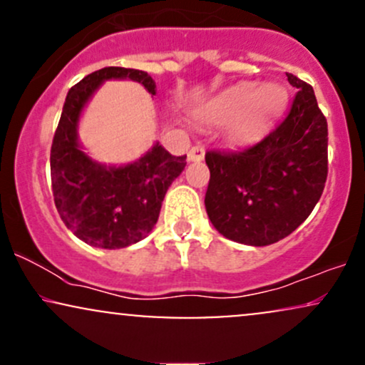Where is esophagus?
<instances>
[{"label": "esophagus", "mask_w": 365, "mask_h": 365, "mask_svg": "<svg viewBox=\"0 0 365 365\" xmlns=\"http://www.w3.org/2000/svg\"><path fill=\"white\" fill-rule=\"evenodd\" d=\"M188 161L195 163V161H202L204 159V148L202 145H194L190 150H188Z\"/></svg>", "instance_id": "34e87169"}]
</instances>
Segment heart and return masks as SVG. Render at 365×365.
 I'll return each mask as SVG.
<instances>
[{
  "mask_svg": "<svg viewBox=\"0 0 365 365\" xmlns=\"http://www.w3.org/2000/svg\"><path fill=\"white\" fill-rule=\"evenodd\" d=\"M288 92L282 83L242 82L216 96L202 111V118L215 125H228V139L249 144L271 127L284 110Z\"/></svg>",
  "mask_w": 365,
  "mask_h": 365,
  "instance_id": "1",
  "label": "heart"
}]
</instances>
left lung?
Here are the masks:
<instances>
[{
  "label": "left lung",
  "mask_w": 365,
  "mask_h": 365,
  "mask_svg": "<svg viewBox=\"0 0 365 365\" xmlns=\"http://www.w3.org/2000/svg\"><path fill=\"white\" fill-rule=\"evenodd\" d=\"M295 87L290 111L273 132L235 153H206L211 171L206 211L221 235L264 247L307 220L328 177V123L314 89L287 73Z\"/></svg>",
  "instance_id": "obj_1"
}]
</instances>
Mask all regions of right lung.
Instances as JSON below:
<instances>
[{"label":"right lung","mask_w":365,"mask_h":365,"mask_svg":"<svg viewBox=\"0 0 365 365\" xmlns=\"http://www.w3.org/2000/svg\"><path fill=\"white\" fill-rule=\"evenodd\" d=\"M128 78L156 94L148 72L106 66L83 77L66 94L51 145V187L63 223L86 244L121 249L137 244L156 225L163 199L187 165L159 142L125 166L94 161L78 144V120L87 101L104 81Z\"/></svg>","instance_id":"add662e5"}]
</instances>
